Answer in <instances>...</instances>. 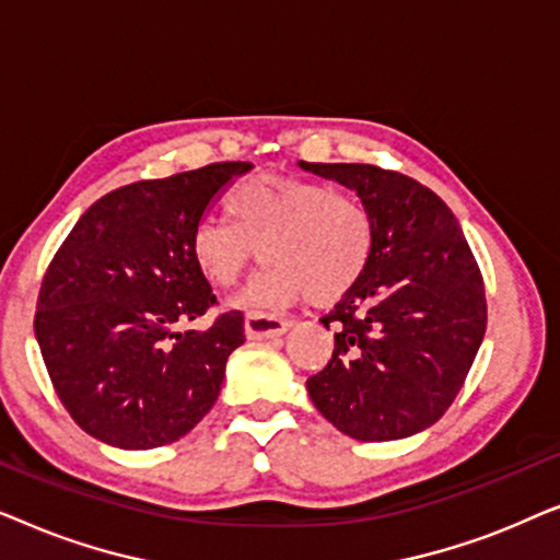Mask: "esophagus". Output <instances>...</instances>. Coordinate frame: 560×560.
I'll list each match as a JSON object with an SVG mask.
<instances>
[{
    "label": "esophagus",
    "mask_w": 560,
    "mask_h": 560,
    "mask_svg": "<svg viewBox=\"0 0 560 560\" xmlns=\"http://www.w3.org/2000/svg\"><path fill=\"white\" fill-rule=\"evenodd\" d=\"M290 328V320H282L278 316H267V313L252 311L244 318V331L247 339H275V336L285 334Z\"/></svg>",
    "instance_id": "esophagus-1"
}]
</instances>
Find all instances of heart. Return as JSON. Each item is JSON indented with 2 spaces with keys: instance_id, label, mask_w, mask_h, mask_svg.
I'll return each mask as SVG.
<instances>
[{
  "instance_id": "1",
  "label": "heart",
  "mask_w": 560,
  "mask_h": 560,
  "mask_svg": "<svg viewBox=\"0 0 560 560\" xmlns=\"http://www.w3.org/2000/svg\"><path fill=\"white\" fill-rule=\"evenodd\" d=\"M232 221L201 219L190 255L213 288L232 290L249 265L270 262L247 303L285 308L303 298L326 308L347 298L374 255V224L359 198L295 175L259 173L226 198Z\"/></svg>"
}]
</instances>
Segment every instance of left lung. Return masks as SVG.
I'll use <instances>...</instances> for the list:
<instances>
[{
	"label": "left lung",
	"instance_id": "8db88e82",
	"mask_svg": "<svg viewBox=\"0 0 560 560\" xmlns=\"http://www.w3.org/2000/svg\"><path fill=\"white\" fill-rule=\"evenodd\" d=\"M357 190L374 224L364 278L320 318L334 354L305 382L328 423L357 441L433 425L456 400L487 331L485 280L446 203L408 175L303 163Z\"/></svg>",
	"mask_w": 560,
	"mask_h": 560
}]
</instances>
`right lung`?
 I'll use <instances>...</instances> for the list:
<instances>
[{
	"label": "right lung",
	"mask_w": 560,
	"mask_h": 560,
	"mask_svg": "<svg viewBox=\"0 0 560 560\" xmlns=\"http://www.w3.org/2000/svg\"><path fill=\"white\" fill-rule=\"evenodd\" d=\"M252 163H211L98 198L45 270L35 336L58 400L79 428L119 448L186 435L217 402L244 343L240 311L188 328L217 305L190 255L213 198Z\"/></svg>",
	"instance_id": "right-lung-1"
}]
</instances>
